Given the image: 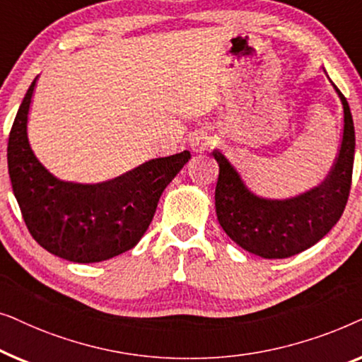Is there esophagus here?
<instances>
[{
	"label": "esophagus",
	"mask_w": 362,
	"mask_h": 362,
	"mask_svg": "<svg viewBox=\"0 0 362 362\" xmlns=\"http://www.w3.org/2000/svg\"><path fill=\"white\" fill-rule=\"evenodd\" d=\"M209 133L204 130H197L189 136V146L192 148V151L202 153L207 146H209Z\"/></svg>",
	"instance_id": "obj_1"
}]
</instances>
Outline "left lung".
Returning a JSON list of instances; mask_svg holds the SVG:
<instances>
[{
  "instance_id": "left-lung-1",
  "label": "left lung",
  "mask_w": 362,
  "mask_h": 362,
  "mask_svg": "<svg viewBox=\"0 0 362 362\" xmlns=\"http://www.w3.org/2000/svg\"><path fill=\"white\" fill-rule=\"evenodd\" d=\"M343 136L333 170L320 186L290 197L264 199L247 189L239 173L221 151L216 185V214L226 234L242 249L264 259H286L310 249L333 229L348 202L354 165V125L343 93Z\"/></svg>"
}]
</instances>
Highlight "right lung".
Masks as SVG:
<instances>
[{
    "instance_id": "add662e5",
    "label": "right lung",
    "mask_w": 362,
    "mask_h": 362,
    "mask_svg": "<svg viewBox=\"0 0 362 362\" xmlns=\"http://www.w3.org/2000/svg\"><path fill=\"white\" fill-rule=\"evenodd\" d=\"M34 87L36 78L23 98L8 140L13 192L33 239L76 264L108 260L133 249L150 227L161 192L189 161L191 153L150 160L98 185L57 180L29 145Z\"/></svg>"
}]
</instances>
